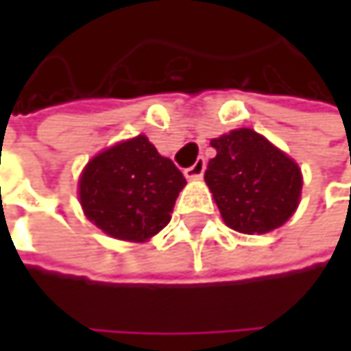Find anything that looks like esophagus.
<instances>
[{
  "mask_svg": "<svg viewBox=\"0 0 351 351\" xmlns=\"http://www.w3.org/2000/svg\"><path fill=\"white\" fill-rule=\"evenodd\" d=\"M205 173V158L201 156V158H197V162L193 165V167H189L186 171H184V176L189 178V180H195V178H201Z\"/></svg>",
  "mask_w": 351,
  "mask_h": 351,
  "instance_id": "obj_1",
  "label": "esophagus"
}]
</instances>
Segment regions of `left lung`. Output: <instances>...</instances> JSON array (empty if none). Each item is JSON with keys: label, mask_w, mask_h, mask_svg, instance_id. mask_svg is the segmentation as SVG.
Wrapping results in <instances>:
<instances>
[{"label": "left lung", "mask_w": 351, "mask_h": 351, "mask_svg": "<svg viewBox=\"0 0 351 351\" xmlns=\"http://www.w3.org/2000/svg\"><path fill=\"white\" fill-rule=\"evenodd\" d=\"M205 182L228 228L266 234L280 228L297 209L303 176L299 165L264 136L240 128L211 140Z\"/></svg>", "instance_id": "1"}]
</instances>
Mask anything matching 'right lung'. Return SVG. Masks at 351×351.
Instances as JSON below:
<instances>
[{
  "mask_svg": "<svg viewBox=\"0 0 351 351\" xmlns=\"http://www.w3.org/2000/svg\"><path fill=\"white\" fill-rule=\"evenodd\" d=\"M184 184L173 160L160 156L146 136H136L89 160L79 178V199L89 221L107 236L146 242L171 221Z\"/></svg>",
  "mask_w": 351,
  "mask_h": 351,
  "instance_id": "1",
  "label": "right lung"
}]
</instances>
